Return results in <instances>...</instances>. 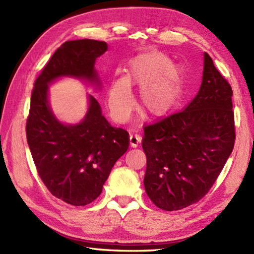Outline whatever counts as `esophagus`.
<instances>
[{
  "label": "esophagus",
  "instance_id": "esophagus-1",
  "mask_svg": "<svg viewBox=\"0 0 254 254\" xmlns=\"http://www.w3.org/2000/svg\"><path fill=\"white\" fill-rule=\"evenodd\" d=\"M142 141V137L139 135H136V134H132L130 135V144L132 147H137L138 144L141 143Z\"/></svg>",
  "mask_w": 254,
  "mask_h": 254
}]
</instances>
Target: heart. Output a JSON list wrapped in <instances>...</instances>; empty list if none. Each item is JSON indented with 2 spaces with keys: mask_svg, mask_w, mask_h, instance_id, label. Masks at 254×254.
I'll list each match as a JSON object with an SVG mask.
<instances>
[{
  "mask_svg": "<svg viewBox=\"0 0 254 254\" xmlns=\"http://www.w3.org/2000/svg\"><path fill=\"white\" fill-rule=\"evenodd\" d=\"M131 83L142 87V107L156 117L167 115L181 99V74L171 59L159 51L142 53L128 63L127 76L113 78L108 89V107L118 122H126L134 108Z\"/></svg>",
  "mask_w": 254,
  "mask_h": 254,
  "instance_id": "1",
  "label": "heart"
}]
</instances>
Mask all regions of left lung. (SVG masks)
Returning <instances> with one entry per match:
<instances>
[{
  "instance_id": "left-lung-1",
  "label": "left lung",
  "mask_w": 254,
  "mask_h": 254,
  "mask_svg": "<svg viewBox=\"0 0 254 254\" xmlns=\"http://www.w3.org/2000/svg\"><path fill=\"white\" fill-rule=\"evenodd\" d=\"M233 89L204 53L202 84L183 111L144 127V187L156 206L178 210L198 202L234 149Z\"/></svg>"
}]
</instances>
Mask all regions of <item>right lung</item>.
Instances as JSON below:
<instances>
[{"instance_id":"add662e5","label":"right lung","mask_w":254,"mask_h":254,"mask_svg":"<svg viewBox=\"0 0 254 254\" xmlns=\"http://www.w3.org/2000/svg\"><path fill=\"white\" fill-rule=\"evenodd\" d=\"M108 50L105 41H66L58 48L37 77L26 123L27 143L38 175L52 195L84 206L100 195L113 165L127 152L128 133L113 127L93 96L77 124H63L48 101L49 84L63 76L86 79L100 87L96 59Z\"/></svg>"}]
</instances>
